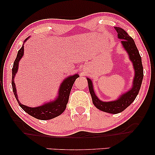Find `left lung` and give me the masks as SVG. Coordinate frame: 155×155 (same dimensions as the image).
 I'll use <instances>...</instances> for the list:
<instances>
[{"instance_id": "left-lung-1", "label": "left lung", "mask_w": 155, "mask_h": 155, "mask_svg": "<svg viewBox=\"0 0 155 155\" xmlns=\"http://www.w3.org/2000/svg\"><path fill=\"white\" fill-rule=\"evenodd\" d=\"M114 28L117 31L118 37L123 39L121 43L125 49L128 52L130 59L133 63L135 73L134 80H133V88L125 94H123L121 97H120V98L117 100L109 101V102H104V101L99 100L95 95L92 81L88 78L87 82L89 90H90L92 99V102L95 107L102 111L116 114L124 111L136 98L143 79V67L142 64L141 56L133 38L130 37L128 33L122 28H120V27H114Z\"/></svg>"}]
</instances>
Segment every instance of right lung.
Segmentation results:
<instances>
[{
    "label": "right lung",
    "mask_w": 155,
    "mask_h": 155,
    "mask_svg": "<svg viewBox=\"0 0 155 155\" xmlns=\"http://www.w3.org/2000/svg\"><path fill=\"white\" fill-rule=\"evenodd\" d=\"M27 40V39H26ZM25 40V41H26ZM24 54V46H22L20 50L18 51V55L15 60L14 61L13 67L12 68V87L14 95L20 105V107L24 110L25 112L29 115L33 116L35 118L40 120H49L54 118L56 116L61 115L65 111L68 102L70 93H71L72 87L73 85L74 82L79 77L78 74L73 76H70L65 79L61 84L60 90L58 92V97L56 98L54 101L46 104L40 106L38 107H28L21 104L18 99V95L16 94L15 84L14 83L15 75L18 71V63L20 58H22Z\"/></svg>",
    "instance_id": "obj_1"
}]
</instances>
